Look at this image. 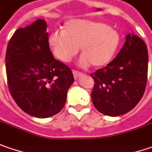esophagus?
Wrapping results in <instances>:
<instances>
[{
    "label": "esophagus",
    "instance_id": "34e87169",
    "mask_svg": "<svg viewBox=\"0 0 152 152\" xmlns=\"http://www.w3.org/2000/svg\"><path fill=\"white\" fill-rule=\"evenodd\" d=\"M72 74H73L74 78H78V77H80V76H82V75H83V73H82V72H79V71H77V70H72Z\"/></svg>",
    "mask_w": 152,
    "mask_h": 152
}]
</instances>
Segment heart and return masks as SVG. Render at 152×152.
<instances>
[{
    "label": "heart",
    "mask_w": 152,
    "mask_h": 152,
    "mask_svg": "<svg viewBox=\"0 0 152 152\" xmlns=\"http://www.w3.org/2000/svg\"><path fill=\"white\" fill-rule=\"evenodd\" d=\"M120 44V36L105 24L86 19H72L63 31H55L49 37V45L58 60L68 62L81 47L80 64L102 67L110 63Z\"/></svg>",
    "instance_id": "heart-1"
}]
</instances>
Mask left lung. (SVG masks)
I'll return each instance as SVG.
<instances>
[{
	"label": "left lung",
	"mask_w": 152,
	"mask_h": 152,
	"mask_svg": "<svg viewBox=\"0 0 152 152\" xmlns=\"http://www.w3.org/2000/svg\"><path fill=\"white\" fill-rule=\"evenodd\" d=\"M147 72V46L138 36L128 34L116 57L106 66L91 73L95 82L91 91L93 105L109 116L129 112L145 93Z\"/></svg>",
	"instance_id": "1"
}]
</instances>
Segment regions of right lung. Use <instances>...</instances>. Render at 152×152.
Returning <instances> with one entry per match:
<instances>
[{
  "mask_svg": "<svg viewBox=\"0 0 152 152\" xmlns=\"http://www.w3.org/2000/svg\"><path fill=\"white\" fill-rule=\"evenodd\" d=\"M46 30L43 19L18 29L5 57L10 94L21 110L37 118L50 117L62 110L74 81L70 67L53 56Z\"/></svg>",
  "mask_w": 152,
  "mask_h": 152,
  "instance_id": "add662e5",
  "label": "right lung"
}]
</instances>
